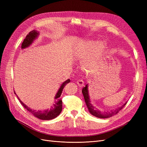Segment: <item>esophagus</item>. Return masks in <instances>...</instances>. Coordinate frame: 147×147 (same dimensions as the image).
Returning <instances> with one entry per match:
<instances>
[{
  "mask_svg": "<svg viewBox=\"0 0 147 147\" xmlns=\"http://www.w3.org/2000/svg\"><path fill=\"white\" fill-rule=\"evenodd\" d=\"M78 86H79L80 87H83L84 86V82L82 80H78L77 82Z\"/></svg>",
  "mask_w": 147,
  "mask_h": 147,
  "instance_id": "obj_1",
  "label": "esophagus"
}]
</instances>
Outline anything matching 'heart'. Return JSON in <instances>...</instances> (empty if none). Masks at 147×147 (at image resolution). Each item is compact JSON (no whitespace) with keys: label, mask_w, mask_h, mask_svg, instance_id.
<instances>
[{"label":"heart","mask_w":147,"mask_h":147,"mask_svg":"<svg viewBox=\"0 0 147 147\" xmlns=\"http://www.w3.org/2000/svg\"><path fill=\"white\" fill-rule=\"evenodd\" d=\"M105 48V44L95 40L88 41L78 47L75 52V55L78 59L83 60L90 56L96 50V55L99 56L103 52ZM95 67V61L94 58L90 59L84 62L82 65V69L87 73H90L94 70Z\"/></svg>","instance_id":"obj_1"}]
</instances>
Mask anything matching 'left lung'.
I'll return each instance as SVG.
<instances>
[{
	"label": "left lung",
	"instance_id": "left-lung-1",
	"mask_svg": "<svg viewBox=\"0 0 147 147\" xmlns=\"http://www.w3.org/2000/svg\"><path fill=\"white\" fill-rule=\"evenodd\" d=\"M82 93L84 97V101L86 102V104L87 107L90 111V112L96 117L99 118H110L111 117L113 116V115H117L120 110H121L124 106L126 105V104H127L126 102L123 105L119 107L118 109H117L116 110H115L113 111H111L110 112H100V111L97 110L95 107H93V105L91 104V101L90 99V96H89L88 94V84L85 86V87H84L82 90Z\"/></svg>",
	"mask_w": 147,
	"mask_h": 147
}]
</instances>
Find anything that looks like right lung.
<instances>
[{"instance_id":"obj_1","label":"right lung","mask_w":147,"mask_h":147,"mask_svg":"<svg viewBox=\"0 0 147 147\" xmlns=\"http://www.w3.org/2000/svg\"><path fill=\"white\" fill-rule=\"evenodd\" d=\"M38 32H37V31H35L34 30L30 32L27 35H26V37L25 39L24 40V41L23 42V43H22L21 48L23 49V48H25L26 47H29L30 44L33 42L34 40L38 37ZM70 82V79H68V80H67L65 82H64L63 84H62V85L61 86L60 88L59 89V90H58V91H57L56 95L55 96V104L53 105L52 107L49 110H43V111H35V110H32V109H30L29 107H28V106H26L24 104H23V102H21V100L18 98V97L17 96L18 99H19L21 105H23L24 107L28 111V112H30L35 117H37L38 119H40L42 120H50V119H54L58 116V115L61 112L62 108H63V105H62V104L63 103H62V100L60 99V97L62 94V92H63L64 88L65 87L66 84L69 83ZM14 92H15V91H14ZM15 94H16L15 92Z\"/></svg>"}]
</instances>
